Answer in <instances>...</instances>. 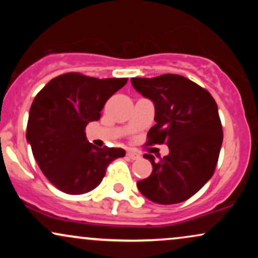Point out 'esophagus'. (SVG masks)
Returning <instances> with one entry per match:
<instances>
[{
  "label": "esophagus",
  "mask_w": 258,
  "mask_h": 258,
  "mask_svg": "<svg viewBox=\"0 0 258 258\" xmlns=\"http://www.w3.org/2000/svg\"><path fill=\"white\" fill-rule=\"evenodd\" d=\"M126 155H127V158H128L130 160H138V159H141V155H139L138 153L133 152V150H128Z\"/></svg>",
  "instance_id": "esophagus-1"
}]
</instances>
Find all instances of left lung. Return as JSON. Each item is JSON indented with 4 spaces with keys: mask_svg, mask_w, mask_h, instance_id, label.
I'll return each mask as SVG.
<instances>
[{
    "mask_svg": "<svg viewBox=\"0 0 258 258\" xmlns=\"http://www.w3.org/2000/svg\"><path fill=\"white\" fill-rule=\"evenodd\" d=\"M138 93L153 102L155 125L147 144L166 143L170 153L152 162V174L137 182L147 199L161 205L182 203L212 177L223 142L218 108L211 94L184 76L165 74L131 79Z\"/></svg>",
    "mask_w": 258,
    "mask_h": 258,
    "instance_id": "obj_1",
    "label": "left lung"
}]
</instances>
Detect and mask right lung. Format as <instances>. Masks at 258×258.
Returning a JSON list of instances; mask_svg holds the SVG:
<instances>
[{
	"label": "right lung",
	"instance_id": "add662e5",
	"mask_svg": "<svg viewBox=\"0 0 258 258\" xmlns=\"http://www.w3.org/2000/svg\"><path fill=\"white\" fill-rule=\"evenodd\" d=\"M126 82L70 73L51 80L35 97L26 141L38 167L59 190L72 195L93 190L112 160L125 156L121 148L93 146L85 128L100 119L106 100Z\"/></svg>",
	"mask_w": 258,
	"mask_h": 258
}]
</instances>
